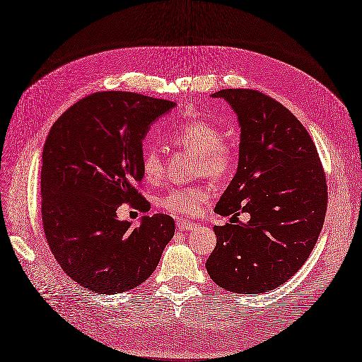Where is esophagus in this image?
<instances>
[{
	"label": "esophagus",
	"instance_id": "esophagus-1",
	"mask_svg": "<svg viewBox=\"0 0 362 362\" xmlns=\"http://www.w3.org/2000/svg\"><path fill=\"white\" fill-rule=\"evenodd\" d=\"M176 225H177V230H179V231H189V230L194 228V226H195L197 223L188 222V221H185V219H177V221H176Z\"/></svg>",
	"mask_w": 362,
	"mask_h": 362
}]
</instances>
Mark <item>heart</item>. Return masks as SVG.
Masks as SVG:
<instances>
[{
    "label": "heart",
    "mask_w": 362,
    "mask_h": 362,
    "mask_svg": "<svg viewBox=\"0 0 362 362\" xmlns=\"http://www.w3.org/2000/svg\"><path fill=\"white\" fill-rule=\"evenodd\" d=\"M222 129L206 119H189L173 128L168 140L198 156L197 171L215 180L231 177L238 165V152L231 143L222 140ZM141 173L147 182H156L163 174V160L156 149H146L141 155ZM210 198L206 185L173 188L158 198V206L173 215L195 216Z\"/></svg>",
    "instance_id": "obj_1"
}]
</instances>
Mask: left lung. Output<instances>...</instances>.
<instances>
[{
  "mask_svg": "<svg viewBox=\"0 0 362 362\" xmlns=\"http://www.w3.org/2000/svg\"><path fill=\"white\" fill-rule=\"evenodd\" d=\"M211 97L230 103L242 128L237 173L215 211L250 219L213 226L218 242L206 269L226 291L269 292L296 274L316 245L328 206L324 167L310 134L279 101L253 89Z\"/></svg>",
  "mask_w": 362,
  "mask_h": 362,
  "instance_id": "obj_1",
  "label": "left lung"
}]
</instances>
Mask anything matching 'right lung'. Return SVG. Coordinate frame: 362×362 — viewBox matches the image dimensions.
<instances>
[{
    "label": "right lung",
    "mask_w": 362,
    "mask_h": 362,
    "mask_svg": "<svg viewBox=\"0 0 362 362\" xmlns=\"http://www.w3.org/2000/svg\"><path fill=\"white\" fill-rule=\"evenodd\" d=\"M174 103L136 92H95L53 124L43 147L42 218L47 245L66 276L95 293H120L149 277L174 235L158 213L139 226L116 210L147 202L141 141Z\"/></svg>",
    "instance_id": "right-lung-1"
}]
</instances>
